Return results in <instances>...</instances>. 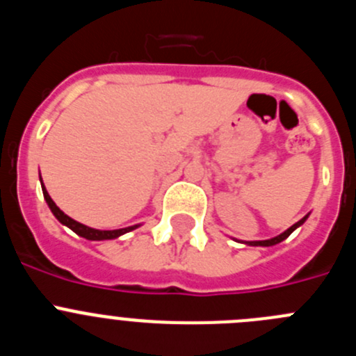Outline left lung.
Wrapping results in <instances>:
<instances>
[{"mask_svg": "<svg viewBox=\"0 0 356 356\" xmlns=\"http://www.w3.org/2000/svg\"><path fill=\"white\" fill-rule=\"evenodd\" d=\"M305 219H307V216H305L303 219H301V221H298V222H296V225H292L291 228L287 229V232H284V234H282V235H278V237H275V238H269V241H257V242H248V244H251V246H273V244H278V242H282V241H284V238H287L289 235H291L292 232H294V229L298 228V226L301 225V222H305Z\"/></svg>", "mask_w": 356, "mask_h": 356, "instance_id": "left-lung-1", "label": "left lung"}]
</instances>
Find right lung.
Listing matches in <instances>:
<instances>
[{
    "label": "right lung",
    "instance_id": "add662e5",
    "mask_svg": "<svg viewBox=\"0 0 356 356\" xmlns=\"http://www.w3.org/2000/svg\"><path fill=\"white\" fill-rule=\"evenodd\" d=\"M42 193H44V200H46L48 207L51 209L53 216H55L56 219L62 222V225L69 226V228H71L74 234H78L80 237L89 238V241H105V238H115V237H119V235L128 234V232H131V229L137 228V226H130V228H121V229H94V228H89V226L81 225V222L74 221V219H71L69 216H65V213L55 205V201L51 200V196H49L48 191L44 188V185H42Z\"/></svg>",
    "mask_w": 356,
    "mask_h": 356
}]
</instances>
